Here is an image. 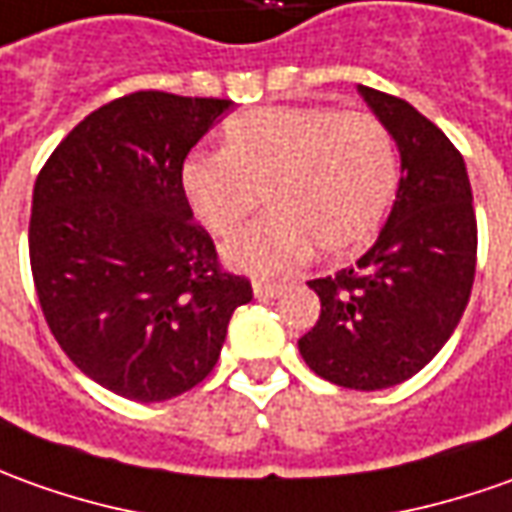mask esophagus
I'll return each mask as SVG.
<instances>
[{
  "instance_id": "1",
  "label": "esophagus",
  "mask_w": 512,
  "mask_h": 512,
  "mask_svg": "<svg viewBox=\"0 0 512 512\" xmlns=\"http://www.w3.org/2000/svg\"><path fill=\"white\" fill-rule=\"evenodd\" d=\"M252 291H255L257 300H277V297L283 294V285H277V283H255V285H252Z\"/></svg>"
}]
</instances>
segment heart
<instances>
[{"instance_id":"obj_1","label":"heart","mask_w":512,"mask_h":512,"mask_svg":"<svg viewBox=\"0 0 512 512\" xmlns=\"http://www.w3.org/2000/svg\"><path fill=\"white\" fill-rule=\"evenodd\" d=\"M190 212L210 235L241 227L266 193L269 218L224 246L235 271L277 277L314 255L370 246L398 187L387 125L364 111L266 106L229 117L221 154H190L179 168Z\"/></svg>"}]
</instances>
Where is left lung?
<instances>
[{
	"instance_id": "8db88e82",
	"label": "left lung",
	"mask_w": 512,
	"mask_h": 512,
	"mask_svg": "<svg viewBox=\"0 0 512 512\" xmlns=\"http://www.w3.org/2000/svg\"><path fill=\"white\" fill-rule=\"evenodd\" d=\"M401 154L395 204L353 269L311 280L322 302L300 339L305 364L344 389H387L443 350L471 297L476 215L451 139L401 97L358 86Z\"/></svg>"
}]
</instances>
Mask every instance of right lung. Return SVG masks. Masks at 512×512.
I'll list each match as a JSON object with an SVG mask.
<instances>
[{"instance_id":"1","label":"right lung","mask_w":512,"mask_h":512,"mask_svg":"<svg viewBox=\"0 0 512 512\" xmlns=\"http://www.w3.org/2000/svg\"><path fill=\"white\" fill-rule=\"evenodd\" d=\"M232 106L134 92L75 125L33 187L30 269L52 336L128 401L176 398L212 373L252 285L227 274L179 187L190 148Z\"/></svg>"}]
</instances>
